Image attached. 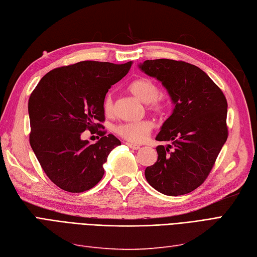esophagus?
I'll return each instance as SVG.
<instances>
[{
    "instance_id": "1",
    "label": "esophagus",
    "mask_w": 257,
    "mask_h": 257,
    "mask_svg": "<svg viewBox=\"0 0 257 257\" xmlns=\"http://www.w3.org/2000/svg\"><path fill=\"white\" fill-rule=\"evenodd\" d=\"M126 145H127L130 148H132V149H134V150H137V149L141 148L140 145H137V144H134V143H126Z\"/></svg>"
}]
</instances>
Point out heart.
<instances>
[{"mask_svg":"<svg viewBox=\"0 0 257 257\" xmlns=\"http://www.w3.org/2000/svg\"><path fill=\"white\" fill-rule=\"evenodd\" d=\"M130 90L139 98L142 102L149 103V108L155 112H161L166 108L164 100L158 98L160 89L159 86L153 79L148 77H141L130 84ZM103 112L111 115L113 112V100L109 93L103 100ZM153 125L149 121H134L122 123L115 127V132L128 142H142L150 133Z\"/></svg>","mask_w":257,"mask_h":257,"instance_id":"heart-1","label":"heart"}]
</instances>
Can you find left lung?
Listing matches in <instances>:
<instances>
[{"label": "left lung", "instance_id": "8db88e82", "mask_svg": "<svg viewBox=\"0 0 257 257\" xmlns=\"http://www.w3.org/2000/svg\"><path fill=\"white\" fill-rule=\"evenodd\" d=\"M165 87L174 108L156 141L158 159L145 178L155 190L169 196L187 194L207 178L228 139L227 100L201 68L182 61L147 60L139 65Z\"/></svg>", "mask_w": 257, "mask_h": 257}]
</instances>
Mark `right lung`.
I'll return each mask as SVG.
<instances>
[{"label":"right lung","mask_w":257,"mask_h":257,"mask_svg":"<svg viewBox=\"0 0 257 257\" xmlns=\"http://www.w3.org/2000/svg\"><path fill=\"white\" fill-rule=\"evenodd\" d=\"M131 66L132 62L83 61L59 67L46 74L30 95V146L48 178L60 189L81 193L102 179L103 164L121 142L99 131L102 139L90 144L81 140V134L102 127L105 95Z\"/></svg>","instance_id":"1"}]
</instances>
